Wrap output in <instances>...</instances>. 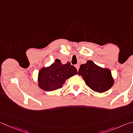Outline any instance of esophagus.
<instances>
[{"label":"esophagus","mask_w":133,"mask_h":133,"mask_svg":"<svg viewBox=\"0 0 133 133\" xmlns=\"http://www.w3.org/2000/svg\"><path fill=\"white\" fill-rule=\"evenodd\" d=\"M76 69H77V70H78V69H79V65L78 64H76Z\"/></svg>","instance_id":"1"}]
</instances>
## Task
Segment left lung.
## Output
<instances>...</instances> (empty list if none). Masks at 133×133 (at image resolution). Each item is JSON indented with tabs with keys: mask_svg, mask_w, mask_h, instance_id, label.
<instances>
[{
	"mask_svg": "<svg viewBox=\"0 0 133 133\" xmlns=\"http://www.w3.org/2000/svg\"><path fill=\"white\" fill-rule=\"evenodd\" d=\"M78 74L83 77L86 85L91 90L99 93L108 91L114 83L109 70L99 67L91 60L81 65Z\"/></svg>",
	"mask_w": 133,
	"mask_h": 133,
	"instance_id": "1",
	"label": "left lung"
}]
</instances>
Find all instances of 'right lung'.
<instances>
[{
	"label": "right lung",
	"mask_w": 133,
	"mask_h": 133,
	"mask_svg": "<svg viewBox=\"0 0 133 133\" xmlns=\"http://www.w3.org/2000/svg\"><path fill=\"white\" fill-rule=\"evenodd\" d=\"M77 74L76 67L67 62L63 64L59 59L49 67H43L38 73V85L43 90L52 91L62 87L67 78Z\"/></svg>",
	"instance_id": "obj_1"
}]
</instances>
